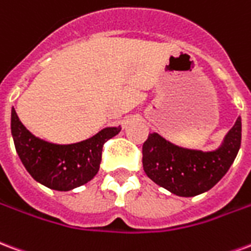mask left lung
Wrapping results in <instances>:
<instances>
[{"label":"left lung","instance_id":"1","mask_svg":"<svg viewBox=\"0 0 251 251\" xmlns=\"http://www.w3.org/2000/svg\"><path fill=\"white\" fill-rule=\"evenodd\" d=\"M241 118L218 148L193 150L168 142L151 132L143 144L144 173L152 182L178 197H195L213 188L226 175L241 147Z\"/></svg>","mask_w":251,"mask_h":251}]
</instances>
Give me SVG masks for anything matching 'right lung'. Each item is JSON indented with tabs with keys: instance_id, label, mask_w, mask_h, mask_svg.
<instances>
[{
	"instance_id": "right-lung-1",
	"label": "right lung",
	"mask_w": 251,
	"mask_h": 251,
	"mask_svg": "<svg viewBox=\"0 0 251 251\" xmlns=\"http://www.w3.org/2000/svg\"><path fill=\"white\" fill-rule=\"evenodd\" d=\"M10 128L24 167L36 182L56 191H71L92 180L100 168L103 144L122 131L120 126L107 127L77 143H50L28 131L14 108Z\"/></svg>"
}]
</instances>
